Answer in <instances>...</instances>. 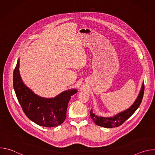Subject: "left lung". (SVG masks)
Wrapping results in <instances>:
<instances>
[{
    "instance_id": "left-lung-1",
    "label": "left lung",
    "mask_w": 155,
    "mask_h": 155,
    "mask_svg": "<svg viewBox=\"0 0 155 155\" xmlns=\"http://www.w3.org/2000/svg\"><path fill=\"white\" fill-rule=\"evenodd\" d=\"M144 93V83L143 82L142 86L141 87L140 91L134 102L129 108L124 110V111L120 112L114 117H103L96 115L91 110L90 116L93 120V121L96 123V124L107 128H112L118 127L121 125L125 121H126L132 114H133L136 110L140 106V104L142 102L143 96Z\"/></svg>"
}]
</instances>
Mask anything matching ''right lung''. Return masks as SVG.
Segmentation results:
<instances>
[{
  "instance_id": "obj_1",
  "label": "right lung",
  "mask_w": 155,
  "mask_h": 155,
  "mask_svg": "<svg viewBox=\"0 0 155 155\" xmlns=\"http://www.w3.org/2000/svg\"><path fill=\"white\" fill-rule=\"evenodd\" d=\"M19 60L13 72V87L18 101L27 117L37 124L48 127L62 124L66 118V112L71 96L75 89L66 90L54 98H44L35 94L21 80Z\"/></svg>"
}]
</instances>
